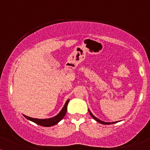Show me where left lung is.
Instances as JSON below:
<instances>
[{
    "label": "left lung",
    "instance_id": "1",
    "mask_svg": "<svg viewBox=\"0 0 150 150\" xmlns=\"http://www.w3.org/2000/svg\"><path fill=\"white\" fill-rule=\"evenodd\" d=\"M89 113H90V115H91V116L92 117H93V119H94V120H95L96 122H99V123H100V124H104V125H106V124H115V123H117V122H103V121H102V120H99V119L98 118H97L96 117H95L93 115V114H92V112H91V110H90L89 109Z\"/></svg>",
    "mask_w": 150,
    "mask_h": 150
}]
</instances>
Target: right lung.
Returning <instances> with one entry per match:
<instances>
[{
	"instance_id": "1",
	"label": "right lung",
	"mask_w": 150,
	"mask_h": 150,
	"mask_svg": "<svg viewBox=\"0 0 150 150\" xmlns=\"http://www.w3.org/2000/svg\"><path fill=\"white\" fill-rule=\"evenodd\" d=\"M69 100L68 99L65 103L64 106H63L62 109L61 110V111L59 112L57 115L52 117L47 118V119H38V118L30 117L26 116L25 115H23L24 117H26L27 120L31 121V122L40 125V126H45V127H50V126H54V125L58 124V123L60 122L63 117H64L65 114H66L67 106V104L69 103Z\"/></svg>"
}]
</instances>
